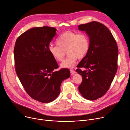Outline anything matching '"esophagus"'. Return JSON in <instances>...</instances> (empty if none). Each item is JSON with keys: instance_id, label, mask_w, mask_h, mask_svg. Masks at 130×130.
<instances>
[{"instance_id": "esophagus-1", "label": "esophagus", "mask_w": 130, "mask_h": 130, "mask_svg": "<svg viewBox=\"0 0 130 130\" xmlns=\"http://www.w3.org/2000/svg\"><path fill=\"white\" fill-rule=\"evenodd\" d=\"M70 72H71V73L72 74V75H73V74H74L75 73H76V72L74 70H70Z\"/></svg>"}]
</instances>
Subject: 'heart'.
Listing matches in <instances>:
<instances>
[{"instance_id":"obj_1","label":"heart","mask_w":130,"mask_h":130,"mask_svg":"<svg viewBox=\"0 0 130 130\" xmlns=\"http://www.w3.org/2000/svg\"><path fill=\"white\" fill-rule=\"evenodd\" d=\"M90 44L89 37L86 34L66 31L57 39V45L48 46V52L57 61H63L66 52L68 57L60 64V67L73 68L78 58L82 59L86 55L90 49Z\"/></svg>"}]
</instances>
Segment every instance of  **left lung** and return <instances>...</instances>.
I'll return each mask as SVG.
<instances>
[{
	"label": "left lung",
	"mask_w": 130,
	"mask_h": 130,
	"mask_svg": "<svg viewBox=\"0 0 130 130\" xmlns=\"http://www.w3.org/2000/svg\"><path fill=\"white\" fill-rule=\"evenodd\" d=\"M90 38V49L78 64L76 71L82 76L78 86L81 95L88 100H95L107 92L118 70V48L112 33L101 23L93 21L78 26Z\"/></svg>",
	"instance_id": "left-lung-1"
}]
</instances>
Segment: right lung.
Masks as SVG:
<instances>
[{
    "label": "right lung",
    "mask_w": 130,
    "mask_h": 130,
    "mask_svg": "<svg viewBox=\"0 0 130 130\" xmlns=\"http://www.w3.org/2000/svg\"><path fill=\"white\" fill-rule=\"evenodd\" d=\"M54 27H34L17 39L13 50L15 70L24 89L33 99L42 103L55 100L63 80L70 76L69 69L58 71L56 61L48 52L56 34Z\"/></svg>",
    "instance_id": "right-lung-1"
}]
</instances>
